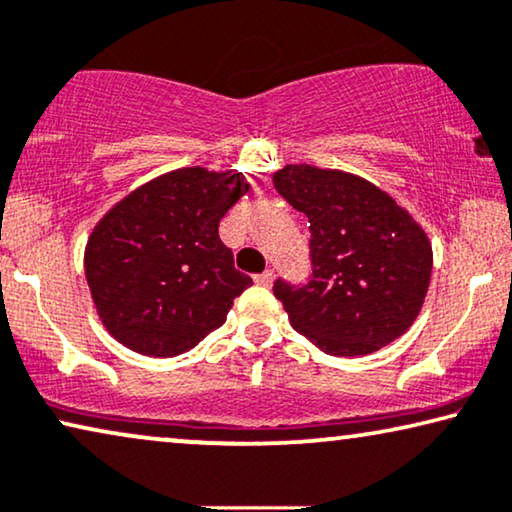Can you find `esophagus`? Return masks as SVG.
Masks as SVG:
<instances>
[{"instance_id":"obj_1","label":"esophagus","mask_w":512,"mask_h":512,"mask_svg":"<svg viewBox=\"0 0 512 512\" xmlns=\"http://www.w3.org/2000/svg\"><path fill=\"white\" fill-rule=\"evenodd\" d=\"M255 283H257V285H262V287H269V285L273 283V271H271V269H266V271H262V273H257V276H255Z\"/></svg>"}]
</instances>
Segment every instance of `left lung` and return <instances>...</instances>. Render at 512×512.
Here are the masks:
<instances>
[{
	"label": "left lung",
	"instance_id": "1",
	"mask_svg": "<svg viewBox=\"0 0 512 512\" xmlns=\"http://www.w3.org/2000/svg\"><path fill=\"white\" fill-rule=\"evenodd\" d=\"M273 185L311 222V276L278 278L292 327L327 355L376 352L420 313L431 278V243L390 194L364 178L287 164Z\"/></svg>",
	"mask_w": 512,
	"mask_h": 512
}]
</instances>
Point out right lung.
<instances>
[{
	"label": "right lung",
	"instance_id": "right-lung-1",
	"mask_svg": "<svg viewBox=\"0 0 512 512\" xmlns=\"http://www.w3.org/2000/svg\"><path fill=\"white\" fill-rule=\"evenodd\" d=\"M248 192L241 174L187 167L127 194L92 229L85 278L104 327L150 357H174L225 325L253 278L218 225Z\"/></svg>",
	"mask_w": 512,
	"mask_h": 512
}]
</instances>
